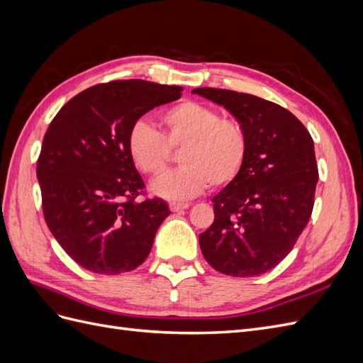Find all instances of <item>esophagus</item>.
I'll return each mask as SVG.
<instances>
[{
	"instance_id": "1",
	"label": "esophagus",
	"mask_w": 363,
	"mask_h": 363,
	"mask_svg": "<svg viewBox=\"0 0 363 363\" xmlns=\"http://www.w3.org/2000/svg\"><path fill=\"white\" fill-rule=\"evenodd\" d=\"M189 204L188 203H171L169 204V208L172 212H182L184 211V208H188Z\"/></svg>"
}]
</instances>
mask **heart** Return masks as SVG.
<instances>
[{
    "instance_id": "1",
    "label": "heart",
    "mask_w": 363,
    "mask_h": 363,
    "mask_svg": "<svg viewBox=\"0 0 363 363\" xmlns=\"http://www.w3.org/2000/svg\"><path fill=\"white\" fill-rule=\"evenodd\" d=\"M159 119L162 135L144 121H138L127 138L131 162L150 177H157L167 169L171 148H182V167L151 184L156 195L183 201L204 192L211 184L223 188L238 179L250 145L242 123L223 118L215 107L192 100L164 108Z\"/></svg>"
}]
</instances>
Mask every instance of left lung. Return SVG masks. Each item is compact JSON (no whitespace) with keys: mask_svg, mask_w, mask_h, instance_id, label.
I'll use <instances>...</instances> for the list:
<instances>
[{"mask_svg":"<svg viewBox=\"0 0 363 363\" xmlns=\"http://www.w3.org/2000/svg\"><path fill=\"white\" fill-rule=\"evenodd\" d=\"M192 92L224 106L250 140L238 179L212 199L215 219L200 235L203 256L225 276H260L289 255L311 219L313 139L298 118L263 98L215 87Z\"/></svg>","mask_w":363,"mask_h":363,"instance_id":"8db88e82","label":"left lung"}]
</instances>
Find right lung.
Listing matches in <instances>:
<instances>
[{"label":"right lung","instance_id":"right-lung-1","mask_svg":"<svg viewBox=\"0 0 363 363\" xmlns=\"http://www.w3.org/2000/svg\"><path fill=\"white\" fill-rule=\"evenodd\" d=\"M180 86L115 80L75 95L43 136L36 174L52 236L80 267L116 276L148 257L171 212L145 199L127 150L128 131L151 108L179 100Z\"/></svg>","mask_w":363,"mask_h":363}]
</instances>
